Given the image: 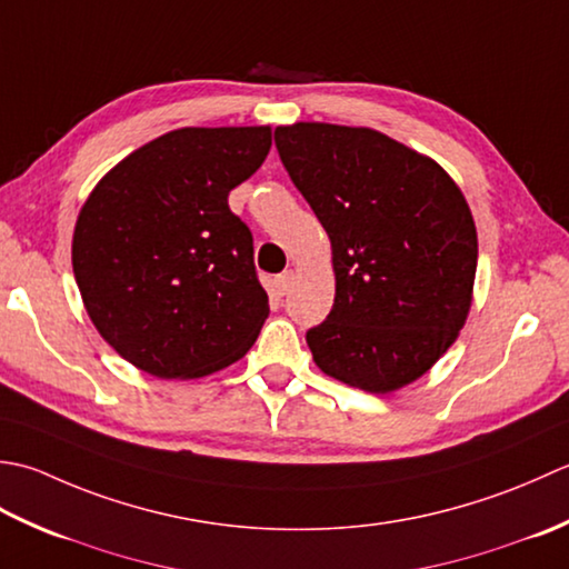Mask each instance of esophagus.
<instances>
[{"label": "esophagus", "instance_id": "obj_1", "mask_svg": "<svg viewBox=\"0 0 569 569\" xmlns=\"http://www.w3.org/2000/svg\"><path fill=\"white\" fill-rule=\"evenodd\" d=\"M292 280H295V272H292V270H287V272H282V274H277V277H274V289H277V295H287V292H289V287H292Z\"/></svg>", "mask_w": 569, "mask_h": 569}]
</instances>
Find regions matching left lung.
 I'll return each instance as SVG.
<instances>
[{
    "label": "left lung",
    "instance_id": "left-lung-1",
    "mask_svg": "<svg viewBox=\"0 0 569 569\" xmlns=\"http://www.w3.org/2000/svg\"><path fill=\"white\" fill-rule=\"evenodd\" d=\"M274 144L331 240L333 307L307 331L315 363L376 396L410 386L471 309L479 242L461 189L370 127L282 124Z\"/></svg>",
    "mask_w": 569,
    "mask_h": 569
}]
</instances>
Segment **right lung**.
<instances>
[{
  "instance_id": "right-lung-1",
  "label": "right lung",
  "mask_w": 569,
  "mask_h": 569,
  "mask_svg": "<svg viewBox=\"0 0 569 569\" xmlns=\"http://www.w3.org/2000/svg\"><path fill=\"white\" fill-rule=\"evenodd\" d=\"M272 130L181 127L134 149L90 191L73 274L90 321L157 378H201L250 351L270 315L250 228L228 193L268 157Z\"/></svg>"
}]
</instances>
